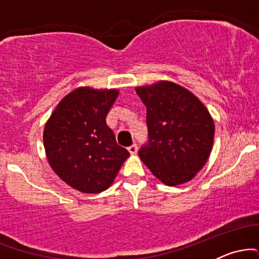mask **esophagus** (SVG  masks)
I'll return each instance as SVG.
<instances>
[{"mask_svg": "<svg viewBox=\"0 0 259 259\" xmlns=\"http://www.w3.org/2000/svg\"><path fill=\"white\" fill-rule=\"evenodd\" d=\"M127 151H129V153L132 154V156H135V154L138 153V146L134 144V145H132V146L127 147Z\"/></svg>", "mask_w": 259, "mask_h": 259, "instance_id": "1", "label": "esophagus"}]
</instances>
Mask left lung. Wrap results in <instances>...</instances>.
Listing matches in <instances>:
<instances>
[{"mask_svg":"<svg viewBox=\"0 0 259 259\" xmlns=\"http://www.w3.org/2000/svg\"><path fill=\"white\" fill-rule=\"evenodd\" d=\"M147 108L148 144L139 156L157 179L177 186L194 179L209 158L214 121L197 97L175 82L139 86Z\"/></svg>","mask_w":259,"mask_h":259,"instance_id":"obj_1","label":"left lung"}]
</instances>
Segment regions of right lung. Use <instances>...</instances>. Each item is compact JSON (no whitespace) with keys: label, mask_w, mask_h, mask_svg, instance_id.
Wrapping results in <instances>:
<instances>
[{"label":"right lung","mask_w":259,"mask_h":259,"mask_svg":"<svg viewBox=\"0 0 259 259\" xmlns=\"http://www.w3.org/2000/svg\"><path fill=\"white\" fill-rule=\"evenodd\" d=\"M117 89L81 86L61 100L45 124L44 146L56 174L73 189L99 194L130 156L106 123Z\"/></svg>","instance_id":"obj_1"}]
</instances>
